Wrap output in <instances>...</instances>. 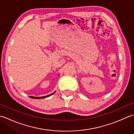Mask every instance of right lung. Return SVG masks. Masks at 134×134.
<instances>
[{"instance_id":"add662e5","label":"right lung","mask_w":134,"mask_h":134,"mask_svg":"<svg viewBox=\"0 0 134 134\" xmlns=\"http://www.w3.org/2000/svg\"><path fill=\"white\" fill-rule=\"evenodd\" d=\"M55 92H53V93H52V94H49V95H48V96H43V97H34V96H29L30 98H34V99H42V98H47V97H49V96H51V95H52L53 94H54L55 93Z\"/></svg>"}]
</instances>
